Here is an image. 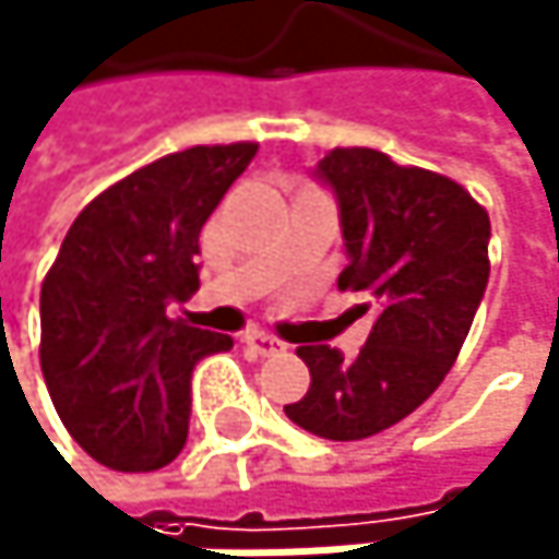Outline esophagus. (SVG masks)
Wrapping results in <instances>:
<instances>
[{
	"mask_svg": "<svg viewBox=\"0 0 559 559\" xmlns=\"http://www.w3.org/2000/svg\"><path fill=\"white\" fill-rule=\"evenodd\" d=\"M245 347L254 350V354H261V357H271V354H277V350H285L282 341L271 337V334H264V331H251V334L245 337Z\"/></svg>",
	"mask_w": 559,
	"mask_h": 559,
	"instance_id": "esophagus-1",
	"label": "esophagus"
}]
</instances>
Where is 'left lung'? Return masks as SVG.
Masks as SVG:
<instances>
[{
  "label": "left lung",
  "mask_w": 559,
  "mask_h": 559,
  "mask_svg": "<svg viewBox=\"0 0 559 559\" xmlns=\"http://www.w3.org/2000/svg\"><path fill=\"white\" fill-rule=\"evenodd\" d=\"M314 175L341 212L337 288L361 292L374 324L354 357L301 344L311 388L285 414L328 441H361L417 411L454 368L490 277V218L457 181L374 148H334Z\"/></svg>",
  "instance_id": "obj_1"
}]
</instances>
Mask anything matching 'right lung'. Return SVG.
<instances>
[{"mask_svg": "<svg viewBox=\"0 0 559 559\" xmlns=\"http://www.w3.org/2000/svg\"><path fill=\"white\" fill-rule=\"evenodd\" d=\"M254 142L194 145L115 181L72 222L43 282L38 361L75 444L126 474L188 441L191 371L235 341L168 318L198 292V235Z\"/></svg>", "mask_w": 559, "mask_h": 559, "instance_id": "obj_1", "label": "right lung"}]
</instances>
